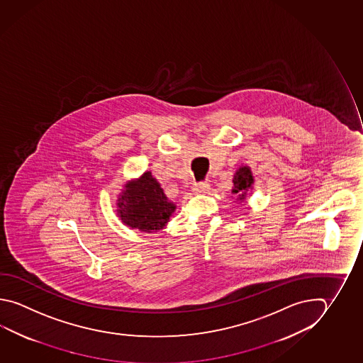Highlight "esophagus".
<instances>
[{
  "mask_svg": "<svg viewBox=\"0 0 363 363\" xmlns=\"http://www.w3.org/2000/svg\"><path fill=\"white\" fill-rule=\"evenodd\" d=\"M209 189H211V185L208 182H199V184L194 186L192 191H194V194H206V192L209 191Z\"/></svg>",
  "mask_w": 363,
  "mask_h": 363,
  "instance_id": "esophagus-1",
  "label": "esophagus"
}]
</instances>
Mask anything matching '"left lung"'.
I'll list each match as a JSON object with an SVG mask.
<instances>
[{"label":"left lung","instance_id":"left-lung-1","mask_svg":"<svg viewBox=\"0 0 363 363\" xmlns=\"http://www.w3.org/2000/svg\"><path fill=\"white\" fill-rule=\"evenodd\" d=\"M233 184L231 194L236 198V201L241 204L247 203V191L253 190L254 186L253 172L249 165H240L233 174Z\"/></svg>","mask_w":363,"mask_h":363}]
</instances>
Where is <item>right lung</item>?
<instances>
[{"label":"right lung","instance_id":"add662e5","mask_svg":"<svg viewBox=\"0 0 363 363\" xmlns=\"http://www.w3.org/2000/svg\"><path fill=\"white\" fill-rule=\"evenodd\" d=\"M176 208L150 171L125 182L116 199V216L122 223L141 233L162 231Z\"/></svg>","mask_w":363,"mask_h":363}]
</instances>
